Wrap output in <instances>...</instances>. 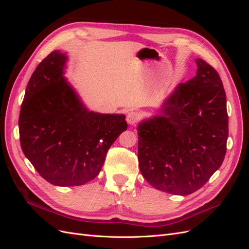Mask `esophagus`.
<instances>
[{"label": "esophagus", "instance_id": "esophagus-1", "mask_svg": "<svg viewBox=\"0 0 249 249\" xmlns=\"http://www.w3.org/2000/svg\"><path fill=\"white\" fill-rule=\"evenodd\" d=\"M140 114L136 111H130L126 114V122L129 124H135L139 122Z\"/></svg>", "mask_w": 249, "mask_h": 249}]
</instances>
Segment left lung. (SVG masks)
Listing matches in <instances>:
<instances>
[{"label": "left lung", "mask_w": 249, "mask_h": 249, "mask_svg": "<svg viewBox=\"0 0 249 249\" xmlns=\"http://www.w3.org/2000/svg\"><path fill=\"white\" fill-rule=\"evenodd\" d=\"M196 76L176 87L161 114L137 127L142 176L170 194L200 189L227 153L229 116L221 79L205 60L196 59Z\"/></svg>", "instance_id": "left-lung-1"}]
</instances>
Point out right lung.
<instances>
[{
  "label": "right lung",
  "instance_id": "1",
  "mask_svg": "<svg viewBox=\"0 0 249 249\" xmlns=\"http://www.w3.org/2000/svg\"><path fill=\"white\" fill-rule=\"evenodd\" d=\"M67 56L53 51L36 67L21 104L22 152L55 186H80L99 175L110 146L126 130L124 114L88 109L63 77Z\"/></svg>",
  "mask_w": 249,
  "mask_h": 249
}]
</instances>
